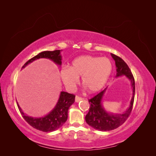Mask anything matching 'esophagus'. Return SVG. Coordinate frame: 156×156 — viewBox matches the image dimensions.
<instances>
[{
  "label": "esophagus",
  "instance_id": "esophagus-1",
  "mask_svg": "<svg viewBox=\"0 0 156 156\" xmlns=\"http://www.w3.org/2000/svg\"><path fill=\"white\" fill-rule=\"evenodd\" d=\"M83 100V98L81 97H79V96H75V102H79L80 101H81Z\"/></svg>",
  "mask_w": 156,
  "mask_h": 156
}]
</instances>
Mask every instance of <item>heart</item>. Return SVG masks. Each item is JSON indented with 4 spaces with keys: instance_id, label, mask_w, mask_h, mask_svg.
<instances>
[{
    "instance_id": "heart-1",
    "label": "heart",
    "mask_w": 156,
    "mask_h": 156,
    "mask_svg": "<svg viewBox=\"0 0 156 156\" xmlns=\"http://www.w3.org/2000/svg\"><path fill=\"white\" fill-rule=\"evenodd\" d=\"M112 64L107 57L83 55L75 58L69 68L61 69L60 75L64 86L72 90L81 77V83L89 93H97L105 86L112 73Z\"/></svg>"
}]
</instances>
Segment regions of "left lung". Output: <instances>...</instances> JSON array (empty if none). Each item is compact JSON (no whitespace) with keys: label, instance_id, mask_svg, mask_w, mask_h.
I'll return each mask as SVG.
<instances>
[{"label":"left lung","instance_id":"left-lung-1","mask_svg":"<svg viewBox=\"0 0 156 156\" xmlns=\"http://www.w3.org/2000/svg\"><path fill=\"white\" fill-rule=\"evenodd\" d=\"M115 61L116 75V77L124 76L131 83L132 88V98L129 107L122 113H112L108 112L103 106V98L107 89L105 88L90 100H89L90 108L88 114L85 116L87 123L93 128L102 131H107L116 129L123 124L129 116L133 105L135 96V80L128 66L119 56L111 53Z\"/></svg>","mask_w":156,"mask_h":156}]
</instances>
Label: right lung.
Wrapping results in <instances>:
<instances>
[{
    "instance_id": "add662e5",
    "label": "right lung",
    "mask_w": 156,
    "mask_h": 156,
    "mask_svg": "<svg viewBox=\"0 0 156 156\" xmlns=\"http://www.w3.org/2000/svg\"><path fill=\"white\" fill-rule=\"evenodd\" d=\"M61 50L53 51H46L37 55L30 59L24 64L22 69L25 68L27 65L40 58H47L53 61L56 64L60 66L62 65V56L60 55ZM73 94L62 91L60 94L58 100L55 107L48 115L41 117H32L27 115L22 111L21 107L17 102L19 110L22 115L23 119L29 125L34 128L44 132H52L59 129L66 122L68 119V112L69 107L75 102Z\"/></svg>"
}]
</instances>
